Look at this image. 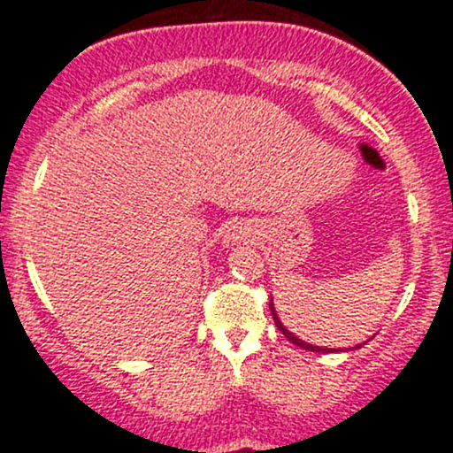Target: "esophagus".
I'll return each mask as SVG.
<instances>
[{"label": "esophagus", "mask_w": 453, "mask_h": 453, "mask_svg": "<svg viewBox=\"0 0 453 453\" xmlns=\"http://www.w3.org/2000/svg\"><path fill=\"white\" fill-rule=\"evenodd\" d=\"M244 238H247V232L242 230V227H234V230L227 234L226 236V242H227V247H230V244H236V242H244Z\"/></svg>", "instance_id": "obj_1"}]
</instances>
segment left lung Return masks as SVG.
<instances>
[{
	"label": "left lung",
	"instance_id": "8db88e82",
	"mask_svg": "<svg viewBox=\"0 0 453 453\" xmlns=\"http://www.w3.org/2000/svg\"><path fill=\"white\" fill-rule=\"evenodd\" d=\"M270 311H273V319H274V326L279 327L280 332H283L285 336H288V341L289 342H294V345H298V347H303V349H309V351H319V353H326V349H321V347H317V345H311V342H304L303 339H298V336L294 334V332H289L288 327H285L283 324H280V319H279V315H277V311H274V304H273V300H270ZM357 347H362V345H356V347H351V349H357Z\"/></svg>",
	"mask_w": 453,
	"mask_h": 453
}]
</instances>
